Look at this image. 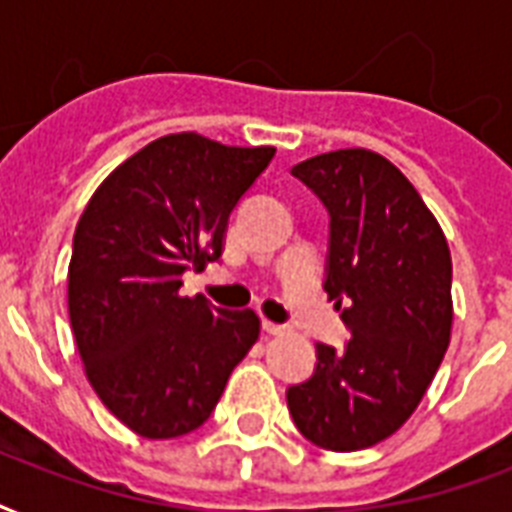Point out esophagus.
Masks as SVG:
<instances>
[{"label": "esophagus", "instance_id": "esophagus-1", "mask_svg": "<svg viewBox=\"0 0 512 512\" xmlns=\"http://www.w3.org/2000/svg\"><path fill=\"white\" fill-rule=\"evenodd\" d=\"M284 324H273V321H263V332L265 335H281L284 332Z\"/></svg>", "mask_w": 512, "mask_h": 512}]
</instances>
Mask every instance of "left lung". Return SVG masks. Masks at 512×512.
I'll return each mask as SVG.
<instances>
[{
  "label": "left lung",
  "instance_id": "8db88e82",
  "mask_svg": "<svg viewBox=\"0 0 512 512\" xmlns=\"http://www.w3.org/2000/svg\"><path fill=\"white\" fill-rule=\"evenodd\" d=\"M329 215L324 289L348 327L316 342V369L287 388L297 430L329 452L380 444L436 377L452 332V255L420 193L385 156L342 148L292 167Z\"/></svg>",
  "mask_w": 512,
  "mask_h": 512
}]
</instances>
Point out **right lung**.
I'll use <instances>...</instances> for the list:
<instances>
[{
  "label": "right lung",
  "mask_w": 512,
  "mask_h": 512,
  "mask_svg": "<svg viewBox=\"0 0 512 512\" xmlns=\"http://www.w3.org/2000/svg\"><path fill=\"white\" fill-rule=\"evenodd\" d=\"M273 154L167 135L119 164L79 217L68 265L76 348L100 401L138 436L201 428L260 335L255 311L180 287L185 271L220 260L228 217Z\"/></svg>",
  "instance_id": "add662e5"
}]
</instances>
